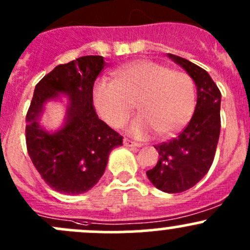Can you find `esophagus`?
<instances>
[{
	"mask_svg": "<svg viewBox=\"0 0 250 250\" xmlns=\"http://www.w3.org/2000/svg\"><path fill=\"white\" fill-rule=\"evenodd\" d=\"M123 144H125V146H130V147H140L141 146V144L127 139V138H125V139H123Z\"/></svg>",
	"mask_w": 250,
	"mask_h": 250,
	"instance_id": "esophagus-1",
	"label": "esophagus"
}]
</instances>
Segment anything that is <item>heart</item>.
Here are the masks:
<instances>
[{
  "label": "heart",
  "mask_w": 250,
  "mask_h": 250,
  "mask_svg": "<svg viewBox=\"0 0 250 250\" xmlns=\"http://www.w3.org/2000/svg\"><path fill=\"white\" fill-rule=\"evenodd\" d=\"M112 76L113 83L99 80L93 88L95 109L111 127H122L134 104L140 115L130 123L129 133L135 137H145L153 130L169 137L190 122L196 90L186 72L143 60L115 70Z\"/></svg>",
  "instance_id": "b5f03b06"
}]
</instances>
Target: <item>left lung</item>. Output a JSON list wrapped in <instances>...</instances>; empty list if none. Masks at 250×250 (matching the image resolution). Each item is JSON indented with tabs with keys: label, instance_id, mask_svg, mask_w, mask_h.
Instances as JSON below:
<instances>
[{
	"label": "left lung",
	"instance_id": "8db88e82",
	"mask_svg": "<svg viewBox=\"0 0 250 250\" xmlns=\"http://www.w3.org/2000/svg\"><path fill=\"white\" fill-rule=\"evenodd\" d=\"M168 55L195 81L197 105L178 137L155 146L160 160L146 175L158 190L179 193L193 188L213 165L221 127V93L202 67L178 55Z\"/></svg>",
	"mask_w": 250,
	"mask_h": 250
}]
</instances>
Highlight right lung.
I'll return each instance as SVG.
<instances>
[{
  "label": "right lung",
  "mask_w": 250,
  "mask_h": 250,
  "mask_svg": "<svg viewBox=\"0 0 250 250\" xmlns=\"http://www.w3.org/2000/svg\"><path fill=\"white\" fill-rule=\"evenodd\" d=\"M104 67L103 57L85 55L58 65L35 87L26 113L27 153L41 178L58 192L80 195L90 190L104 174L110 151L122 145V135L98 118L93 105V87ZM59 92L70 99L68 122L49 135L37 117L44 103Z\"/></svg>",
  "instance_id": "1"
}]
</instances>
